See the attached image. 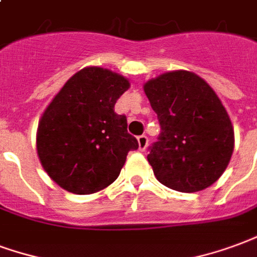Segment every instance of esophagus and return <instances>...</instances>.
<instances>
[{
  "label": "esophagus",
  "instance_id": "obj_1",
  "mask_svg": "<svg viewBox=\"0 0 257 257\" xmlns=\"http://www.w3.org/2000/svg\"><path fill=\"white\" fill-rule=\"evenodd\" d=\"M148 142H149V140H148L147 136H140L138 137V147H140V151H145L148 148Z\"/></svg>",
  "mask_w": 257,
  "mask_h": 257
}]
</instances>
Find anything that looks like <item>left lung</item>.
Returning <instances> with one entry per match:
<instances>
[{
	"label": "left lung",
	"instance_id": "1",
	"mask_svg": "<svg viewBox=\"0 0 257 257\" xmlns=\"http://www.w3.org/2000/svg\"><path fill=\"white\" fill-rule=\"evenodd\" d=\"M144 90L162 128L148 155L157 181L183 193L216 182L233 155L234 130L212 87L181 69L148 80Z\"/></svg>",
	"mask_w": 257,
	"mask_h": 257
}]
</instances>
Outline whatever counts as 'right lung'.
<instances>
[{"instance_id":"right-lung-1","label":"right lung","mask_w":257,"mask_h":257,"mask_svg":"<svg viewBox=\"0 0 257 257\" xmlns=\"http://www.w3.org/2000/svg\"><path fill=\"white\" fill-rule=\"evenodd\" d=\"M130 82L101 67H86L54 95L37 131L39 162L67 192L91 194L119 177L127 153L138 141L115 104Z\"/></svg>"}]
</instances>
